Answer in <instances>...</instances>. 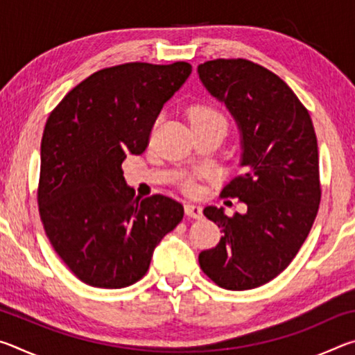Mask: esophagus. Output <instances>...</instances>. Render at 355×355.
Returning <instances> with one entry per match:
<instances>
[{"label": "esophagus", "instance_id": "obj_1", "mask_svg": "<svg viewBox=\"0 0 355 355\" xmlns=\"http://www.w3.org/2000/svg\"><path fill=\"white\" fill-rule=\"evenodd\" d=\"M184 211H186V214L191 216V218H194V219H202L203 218L202 207L194 205V203H186Z\"/></svg>", "mask_w": 355, "mask_h": 355}]
</instances>
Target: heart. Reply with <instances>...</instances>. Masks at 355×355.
<instances>
[{
	"mask_svg": "<svg viewBox=\"0 0 355 355\" xmlns=\"http://www.w3.org/2000/svg\"><path fill=\"white\" fill-rule=\"evenodd\" d=\"M191 122L192 125H200V123H218L227 128V120L224 114L214 110L211 106H196L191 110Z\"/></svg>",
	"mask_w": 355,
	"mask_h": 355,
	"instance_id": "b5f03b06",
	"label": "heart"
}]
</instances>
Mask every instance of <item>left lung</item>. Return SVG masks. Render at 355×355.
I'll return each instance as SVG.
<instances>
[{
    "instance_id": "obj_1",
    "label": "left lung",
    "mask_w": 355,
    "mask_h": 355,
    "mask_svg": "<svg viewBox=\"0 0 355 355\" xmlns=\"http://www.w3.org/2000/svg\"><path fill=\"white\" fill-rule=\"evenodd\" d=\"M197 73L238 127L244 173L222 196L245 203L232 218L222 207L203 209L222 236L200 252L199 263L225 290H252L284 271L315 222L321 188L313 122L288 84L261 65L216 59Z\"/></svg>"
}]
</instances>
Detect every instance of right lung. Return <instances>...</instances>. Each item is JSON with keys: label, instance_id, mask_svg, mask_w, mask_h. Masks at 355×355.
Listing matches in <instances>:
<instances>
[{"label": "right lung", "instance_id": "add662e5", "mask_svg": "<svg viewBox=\"0 0 355 355\" xmlns=\"http://www.w3.org/2000/svg\"><path fill=\"white\" fill-rule=\"evenodd\" d=\"M192 71L188 62H130L95 71L65 95L40 144L37 202L53 249L84 284L125 288L146 275L183 205L141 199L122 163L148 146L156 117Z\"/></svg>", "mask_w": 355, "mask_h": 355}]
</instances>
